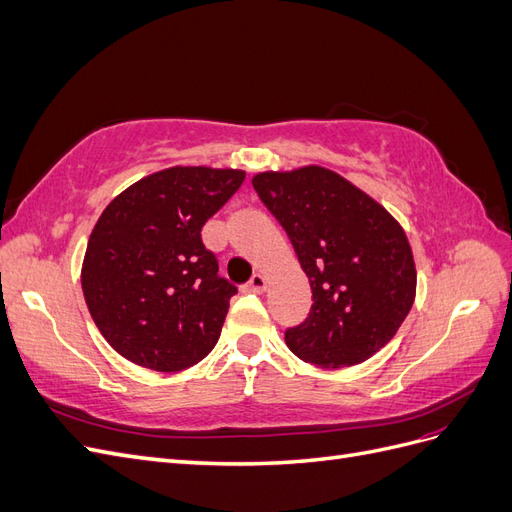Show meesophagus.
I'll return each mask as SVG.
<instances>
[{
	"mask_svg": "<svg viewBox=\"0 0 512 512\" xmlns=\"http://www.w3.org/2000/svg\"><path fill=\"white\" fill-rule=\"evenodd\" d=\"M267 277L262 275V273H256L252 280H250V284H245V290L247 292H256V294H260V292H265L267 290Z\"/></svg>",
	"mask_w": 512,
	"mask_h": 512,
	"instance_id": "1",
	"label": "esophagus"
}]
</instances>
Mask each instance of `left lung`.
I'll use <instances>...</instances> for the list:
<instances>
[{
    "label": "left lung",
    "instance_id": "left-lung-1",
    "mask_svg": "<svg viewBox=\"0 0 512 512\" xmlns=\"http://www.w3.org/2000/svg\"><path fill=\"white\" fill-rule=\"evenodd\" d=\"M254 190L282 224L312 286L286 346L322 369L367 361L391 342L416 297L412 247L376 198L324 166L265 170Z\"/></svg>",
    "mask_w": 512,
    "mask_h": 512
}]
</instances>
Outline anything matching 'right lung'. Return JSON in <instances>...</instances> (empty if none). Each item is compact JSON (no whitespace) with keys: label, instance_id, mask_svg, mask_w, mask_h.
<instances>
[{"label":"right lung","instance_id":"obj_1","mask_svg":"<svg viewBox=\"0 0 512 512\" xmlns=\"http://www.w3.org/2000/svg\"><path fill=\"white\" fill-rule=\"evenodd\" d=\"M245 179L239 168L170 166L132 183L91 230L81 286L123 359L177 374L218 344L237 288L200 239Z\"/></svg>","mask_w":512,"mask_h":512}]
</instances>
